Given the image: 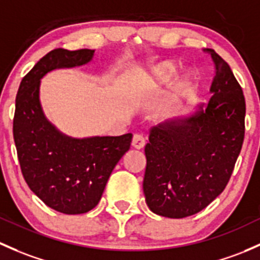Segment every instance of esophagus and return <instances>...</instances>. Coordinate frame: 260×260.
Masks as SVG:
<instances>
[{"mask_svg": "<svg viewBox=\"0 0 260 260\" xmlns=\"http://www.w3.org/2000/svg\"><path fill=\"white\" fill-rule=\"evenodd\" d=\"M132 146L137 149H142L144 146H146V137L141 133H137V135L133 136Z\"/></svg>", "mask_w": 260, "mask_h": 260, "instance_id": "obj_1", "label": "esophagus"}]
</instances>
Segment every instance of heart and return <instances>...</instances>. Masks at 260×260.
Wrapping results in <instances>:
<instances>
[{
  "label": "heart",
  "instance_id": "b5f03b06",
  "mask_svg": "<svg viewBox=\"0 0 260 260\" xmlns=\"http://www.w3.org/2000/svg\"><path fill=\"white\" fill-rule=\"evenodd\" d=\"M177 76V66L172 62H165L152 68L151 72L146 75L143 84L141 87V92L144 94L151 93L162 88L163 86H168L174 81ZM193 80L189 75L184 76L182 81L177 83L176 89L180 95H185L192 91Z\"/></svg>",
  "mask_w": 260,
  "mask_h": 260
}]
</instances>
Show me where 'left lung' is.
Returning <instances> with one entry per match:
<instances>
[{
	"mask_svg": "<svg viewBox=\"0 0 260 260\" xmlns=\"http://www.w3.org/2000/svg\"><path fill=\"white\" fill-rule=\"evenodd\" d=\"M206 109L151 129L143 192L153 213L168 218L196 214L228 184L245 132V98L231 67L214 50Z\"/></svg>",
	"mask_w": 260,
	"mask_h": 260,
	"instance_id": "left-lung-1",
	"label": "left lung"
}]
</instances>
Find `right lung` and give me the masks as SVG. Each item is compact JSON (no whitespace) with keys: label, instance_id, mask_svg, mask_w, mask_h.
<instances>
[{"label":"right lung","instance_id":"add662e5","mask_svg":"<svg viewBox=\"0 0 260 260\" xmlns=\"http://www.w3.org/2000/svg\"><path fill=\"white\" fill-rule=\"evenodd\" d=\"M94 50L48 52L22 78L16 95L13 139L21 172L29 189L46 206L82 214L93 209L119 159L128 152L132 133L118 137L76 139L59 133L43 116L41 78L54 68L87 63Z\"/></svg>","mask_w":260,"mask_h":260}]
</instances>
